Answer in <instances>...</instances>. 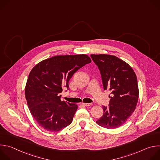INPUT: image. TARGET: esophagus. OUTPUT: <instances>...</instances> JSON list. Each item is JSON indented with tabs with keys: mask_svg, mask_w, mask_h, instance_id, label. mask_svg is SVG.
<instances>
[{
	"mask_svg": "<svg viewBox=\"0 0 160 160\" xmlns=\"http://www.w3.org/2000/svg\"><path fill=\"white\" fill-rule=\"evenodd\" d=\"M82 104L84 105V106H89L92 105V103H83V102Z\"/></svg>",
	"mask_w": 160,
	"mask_h": 160,
	"instance_id": "obj_1",
	"label": "esophagus"
}]
</instances>
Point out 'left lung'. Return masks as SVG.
<instances>
[{
  "label": "left lung",
  "instance_id": "left-lung-1",
  "mask_svg": "<svg viewBox=\"0 0 160 160\" xmlns=\"http://www.w3.org/2000/svg\"><path fill=\"white\" fill-rule=\"evenodd\" d=\"M100 71L103 88L111 93L108 106H102L103 115L96 121L102 127L122 126L134 111L139 98L137 77L132 68L115 56L91 54Z\"/></svg>",
  "mask_w": 160,
  "mask_h": 160
}]
</instances>
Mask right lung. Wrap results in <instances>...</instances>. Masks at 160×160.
<instances>
[{"label": "right lung", "instance_id": "right-lung-1", "mask_svg": "<svg viewBox=\"0 0 160 160\" xmlns=\"http://www.w3.org/2000/svg\"><path fill=\"white\" fill-rule=\"evenodd\" d=\"M91 62L85 54L57 56L38 63L30 72L25 98L32 115L44 129L58 132L70 125L78 108L76 104L61 101L62 88L73 74Z\"/></svg>", "mask_w": 160, "mask_h": 160}]
</instances>
